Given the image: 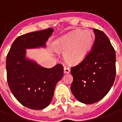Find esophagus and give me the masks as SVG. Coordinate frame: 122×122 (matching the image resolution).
I'll return each instance as SVG.
<instances>
[{
	"instance_id": "1",
	"label": "esophagus",
	"mask_w": 122,
	"mask_h": 122,
	"mask_svg": "<svg viewBox=\"0 0 122 122\" xmlns=\"http://www.w3.org/2000/svg\"><path fill=\"white\" fill-rule=\"evenodd\" d=\"M70 71H71V70H70L69 67H67V66H65L64 67V73L65 74H69Z\"/></svg>"
}]
</instances>
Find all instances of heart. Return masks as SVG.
<instances>
[{"instance_id": "b5f03b06", "label": "heart", "mask_w": 122, "mask_h": 122, "mask_svg": "<svg viewBox=\"0 0 122 122\" xmlns=\"http://www.w3.org/2000/svg\"><path fill=\"white\" fill-rule=\"evenodd\" d=\"M94 41V35L89 30H74L56 41L54 48L64 52L65 61L70 65L82 61L90 53Z\"/></svg>"}]
</instances>
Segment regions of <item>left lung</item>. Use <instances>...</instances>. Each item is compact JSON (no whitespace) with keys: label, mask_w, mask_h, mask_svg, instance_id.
I'll use <instances>...</instances> for the list:
<instances>
[{"label":"left lung","mask_w":122,"mask_h":122,"mask_svg":"<svg viewBox=\"0 0 122 122\" xmlns=\"http://www.w3.org/2000/svg\"><path fill=\"white\" fill-rule=\"evenodd\" d=\"M95 42L83 61L71 68V90L75 98L85 104L102 99L110 91L116 77V53L101 30L93 29Z\"/></svg>","instance_id":"8db88e82"}]
</instances>
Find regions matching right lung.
Here are the masks:
<instances>
[{"label": "right lung", "mask_w": 122, "mask_h": 122, "mask_svg": "<svg viewBox=\"0 0 122 122\" xmlns=\"http://www.w3.org/2000/svg\"><path fill=\"white\" fill-rule=\"evenodd\" d=\"M53 29L29 32L14 40L6 57L7 81L15 99L26 107L42 110L50 104L57 83L63 76V66L57 64L44 68L26 58V49L45 48Z\"/></svg>", "instance_id": "obj_1"}]
</instances>
